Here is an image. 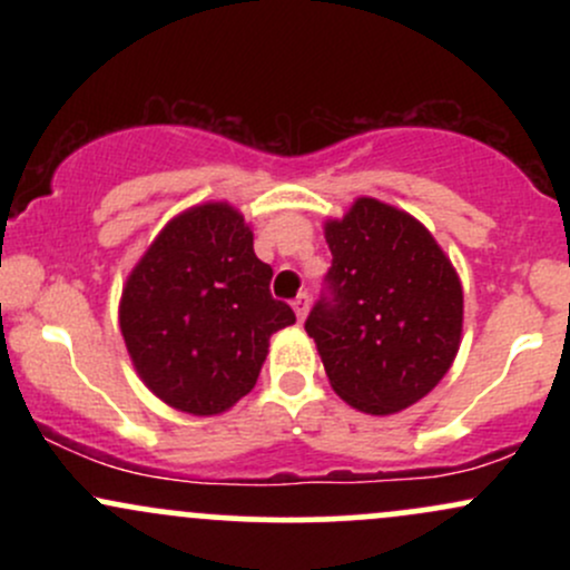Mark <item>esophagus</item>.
<instances>
[{
	"instance_id": "obj_1",
	"label": "esophagus",
	"mask_w": 570,
	"mask_h": 570,
	"mask_svg": "<svg viewBox=\"0 0 570 570\" xmlns=\"http://www.w3.org/2000/svg\"><path fill=\"white\" fill-rule=\"evenodd\" d=\"M292 307H294V313H297L299 322H303V318L307 316V307H311V297H307L305 292H303V294H297V297H294Z\"/></svg>"
}]
</instances>
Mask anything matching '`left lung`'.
<instances>
[{"instance_id":"left-lung-1","label":"left lung","mask_w":570,"mask_h":570,"mask_svg":"<svg viewBox=\"0 0 570 570\" xmlns=\"http://www.w3.org/2000/svg\"><path fill=\"white\" fill-rule=\"evenodd\" d=\"M332 267L305 332L335 394L370 415L423 399L453 364L463 289L450 257L407 212L358 198L324 225Z\"/></svg>"}]
</instances>
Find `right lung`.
<instances>
[{
	"mask_svg": "<svg viewBox=\"0 0 570 570\" xmlns=\"http://www.w3.org/2000/svg\"><path fill=\"white\" fill-rule=\"evenodd\" d=\"M271 278L230 203L168 222L120 299V332L144 385L189 415L230 410L257 383L273 332L294 324Z\"/></svg>",
	"mask_w": 570,
	"mask_h": 570,
	"instance_id": "right-lung-1",
	"label": "right lung"
}]
</instances>
